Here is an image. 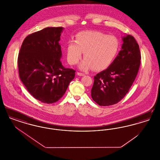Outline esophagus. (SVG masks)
I'll return each mask as SVG.
<instances>
[{"label":"esophagus","mask_w":160,"mask_h":160,"mask_svg":"<svg viewBox=\"0 0 160 160\" xmlns=\"http://www.w3.org/2000/svg\"><path fill=\"white\" fill-rule=\"evenodd\" d=\"M77 74L78 75V76H84V74L83 73H82V72H77Z\"/></svg>","instance_id":"34e87169"}]
</instances>
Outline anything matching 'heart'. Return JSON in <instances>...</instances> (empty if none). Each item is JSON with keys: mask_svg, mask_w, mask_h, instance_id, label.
I'll return each mask as SVG.
<instances>
[{"mask_svg": "<svg viewBox=\"0 0 160 160\" xmlns=\"http://www.w3.org/2000/svg\"><path fill=\"white\" fill-rule=\"evenodd\" d=\"M119 49V42L113 35L100 32H81L77 34L76 41H71L67 47V58L70 65L77 64L84 59L78 68L82 71L93 68L102 71L113 62Z\"/></svg>", "mask_w": 160, "mask_h": 160, "instance_id": "1", "label": "heart"}]
</instances>
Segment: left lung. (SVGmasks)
<instances>
[{
	"instance_id": "obj_1",
	"label": "left lung",
	"mask_w": 160,
	"mask_h": 160,
	"mask_svg": "<svg viewBox=\"0 0 160 160\" xmlns=\"http://www.w3.org/2000/svg\"><path fill=\"white\" fill-rule=\"evenodd\" d=\"M121 50L112 64L94 77L91 89L93 100L101 106L118 103L133 83L140 64L139 46L129 35L122 37Z\"/></svg>"
}]
</instances>
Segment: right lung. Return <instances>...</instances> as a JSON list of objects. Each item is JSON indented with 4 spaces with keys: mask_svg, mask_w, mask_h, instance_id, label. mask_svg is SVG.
Returning <instances> with one entry per match:
<instances>
[{
    "mask_svg": "<svg viewBox=\"0 0 160 160\" xmlns=\"http://www.w3.org/2000/svg\"><path fill=\"white\" fill-rule=\"evenodd\" d=\"M62 27L46 28L28 35L23 41L18 57L19 76L35 98L52 104L62 97L75 71L65 68L61 62L59 44Z\"/></svg>",
    "mask_w": 160,
    "mask_h": 160,
    "instance_id": "add662e5",
    "label": "right lung"
}]
</instances>
